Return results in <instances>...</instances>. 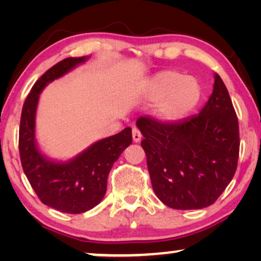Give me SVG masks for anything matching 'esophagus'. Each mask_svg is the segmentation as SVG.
Segmentation results:
<instances>
[{"mask_svg": "<svg viewBox=\"0 0 261 261\" xmlns=\"http://www.w3.org/2000/svg\"><path fill=\"white\" fill-rule=\"evenodd\" d=\"M132 137H133V141L134 142H139L141 140V133L140 130L138 129V128H133V130H132Z\"/></svg>", "mask_w": 261, "mask_h": 261, "instance_id": "esophagus-1", "label": "esophagus"}]
</instances>
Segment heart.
I'll return each instance as SVG.
<instances>
[{
	"instance_id": "1",
	"label": "heart",
	"mask_w": 261,
	"mask_h": 261,
	"mask_svg": "<svg viewBox=\"0 0 261 261\" xmlns=\"http://www.w3.org/2000/svg\"><path fill=\"white\" fill-rule=\"evenodd\" d=\"M141 92L148 101H158L154 113L166 122H174L189 115L202 96L198 82L176 71H162L141 85Z\"/></svg>"
}]
</instances>
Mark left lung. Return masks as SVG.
<instances>
[{
  "instance_id": "left-lung-1",
  "label": "left lung",
  "mask_w": 261,
  "mask_h": 261,
  "mask_svg": "<svg viewBox=\"0 0 261 261\" xmlns=\"http://www.w3.org/2000/svg\"><path fill=\"white\" fill-rule=\"evenodd\" d=\"M214 80L213 94L197 115L176 122L137 120L152 188L170 208L212 205L237 171L238 117L223 81L217 73Z\"/></svg>"
}]
</instances>
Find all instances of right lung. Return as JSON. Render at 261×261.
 Returning a JSON list of instances; mask_svg holds the SVG:
<instances>
[{
    "label": "right lung",
    "instance_id": "add662e5",
    "mask_svg": "<svg viewBox=\"0 0 261 261\" xmlns=\"http://www.w3.org/2000/svg\"><path fill=\"white\" fill-rule=\"evenodd\" d=\"M88 59L66 58L46 71L35 82L21 113L19 149L23 172L44 204L67 214L85 213L102 201L113 164L132 144V128L127 127L94 142L69 160L49 158L38 146L35 119L41 91Z\"/></svg>",
    "mask_w": 261,
    "mask_h": 261
}]
</instances>
